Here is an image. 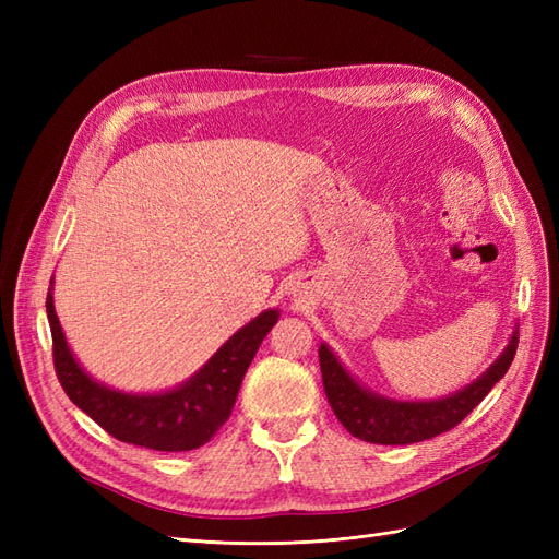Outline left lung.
Instances as JSON below:
<instances>
[{"mask_svg": "<svg viewBox=\"0 0 559 559\" xmlns=\"http://www.w3.org/2000/svg\"><path fill=\"white\" fill-rule=\"evenodd\" d=\"M515 349L518 329L511 333V341L497 361L480 378L462 386L460 392L431 401H399L376 394L349 373L326 343L319 345V366L331 408L354 438L378 445H408L460 425L506 376Z\"/></svg>", "mask_w": 559, "mask_h": 559, "instance_id": "1", "label": "left lung"}]
</instances>
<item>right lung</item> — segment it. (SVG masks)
<instances>
[{"label": "right lung", "mask_w": 559, "mask_h": 559, "mask_svg": "<svg viewBox=\"0 0 559 559\" xmlns=\"http://www.w3.org/2000/svg\"><path fill=\"white\" fill-rule=\"evenodd\" d=\"M53 335L56 373L70 401L123 443L160 452H186L205 445L224 427L238 399L242 378L280 310H265L235 331L195 373L165 392H121L97 382L67 345L53 302V277L46 296Z\"/></svg>", "instance_id": "right-lung-1"}]
</instances>
